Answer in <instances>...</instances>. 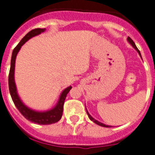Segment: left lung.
<instances>
[{
	"label": "left lung",
	"mask_w": 155,
	"mask_h": 155,
	"mask_svg": "<svg viewBox=\"0 0 155 155\" xmlns=\"http://www.w3.org/2000/svg\"><path fill=\"white\" fill-rule=\"evenodd\" d=\"M127 40H128V42H129V43L131 44V45H132V47H133L134 49H136V51L138 52V53H139V54H140V57H141V54H140V50H139V49H138V48L136 47V44L134 43V41H132V39H131V38L128 37V39H127ZM86 110H87V114L88 117L90 118V120H92V121H93V122H94V123H95V124H97V125L102 126V127H106V128H111V127H112L111 125H107V124H103V123H102V122H99V121H98V120H95V119H94V117H92L91 116V114H90L89 113H88L87 110V108H86Z\"/></svg>",
	"instance_id": "8db88e82"
}]
</instances>
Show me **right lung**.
<instances>
[{
    "label": "right lung",
    "mask_w": 155,
    "mask_h": 155,
    "mask_svg": "<svg viewBox=\"0 0 155 155\" xmlns=\"http://www.w3.org/2000/svg\"><path fill=\"white\" fill-rule=\"evenodd\" d=\"M45 28L41 29V28H37L34 29L32 31H29L24 37L22 38V40L19 41V43L15 46V49L12 51L11 59V67H10V71H9L8 75V87L9 92L11 94V97L12 98L15 106H16L19 111L22 114V115L27 119L30 121L35 123L38 124H50L58 122L61 120L63 114V106L64 103V100L66 98L68 93L69 92L71 89V86L68 87L60 94L59 99H58V103L56 106L53 107L50 110H45V111H38V110H32L29 108L25 104L23 103L21 98L19 97L17 92V88L15 85V58L17 56L18 53L21 49L22 45L25 44L31 38L40 35L42 32H45Z\"/></svg>",
    "instance_id": "obj_1"
}]
</instances>
